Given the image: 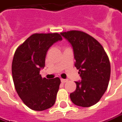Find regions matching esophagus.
Instances as JSON below:
<instances>
[{
	"label": "esophagus",
	"instance_id": "esophagus-1",
	"mask_svg": "<svg viewBox=\"0 0 122 122\" xmlns=\"http://www.w3.org/2000/svg\"><path fill=\"white\" fill-rule=\"evenodd\" d=\"M61 83H62V84H64V83H65V82H67V80H65V79H61Z\"/></svg>",
	"mask_w": 122,
	"mask_h": 122
}]
</instances>
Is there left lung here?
Wrapping results in <instances>:
<instances>
[{"label":"left lung","instance_id":"1","mask_svg":"<svg viewBox=\"0 0 122 122\" xmlns=\"http://www.w3.org/2000/svg\"><path fill=\"white\" fill-rule=\"evenodd\" d=\"M61 34L73 46L75 66L82 78L76 82L71 101L80 107H91L99 102L108 87L111 75L108 55L102 45L85 32L71 30Z\"/></svg>","mask_w":122,"mask_h":122}]
</instances>
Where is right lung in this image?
I'll return each instance as SVG.
<instances>
[{
	"label": "right lung",
	"instance_id": "1",
	"mask_svg": "<svg viewBox=\"0 0 122 122\" xmlns=\"http://www.w3.org/2000/svg\"><path fill=\"white\" fill-rule=\"evenodd\" d=\"M62 40L58 33L34 34L15 51L12 62V76L15 90L23 103L34 111L53 107L61 80L42 78L40 70L45 65L48 48Z\"/></svg>",
	"mask_w": 122,
	"mask_h": 122
}]
</instances>
